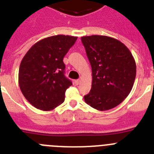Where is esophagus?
I'll list each match as a JSON object with an SVG mask.
<instances>
[{"label":"esophagus","instance_id":"34e87169","mask_svg":"<svg viewBox=\"0 0 154 154\" xmlns=\"http://www.w3.org/2000/svg\"><path fill=\"white\" fill-rule=\"evenodd\" d=\"M79 82H80V80L79 79L75 80V85H79Z\"/></svg>","mask_w":154,"mask_h":154}]
</instances>
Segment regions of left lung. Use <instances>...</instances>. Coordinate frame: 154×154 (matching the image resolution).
<instances>
[{"label": "left lung", "mask_w": 154, "mask_h": 154, "mask_svg": "<svg viewBox=\"0 0 154 154\" xmlns=\"http://www.w3.org/2000/svg\"><path fill=\"white\" fill-rule=\"evenodd\" d=\"M92 67V87L85 102L98 111L120 104L130 93L136 75V61L124 43L106 36L81 37Z\"/></svg>", "instance_id": "left-lung-1"}]
</instances>
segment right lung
<instances>
[{
    "label": "right lung",
    "instance_id": "obj_1",
    "mask_svg": "<svg viewBox=\"0 0 154 154\" xmlns=\"http://www.w3.org/2000/svg\"><path fill=\"white\" fill-rule=\"evenodd\" d=\"M77 37L57 36L44 38L26 54L18 71V84L26 99L36 108L52 111L64 101L72 85L64 76L63 58Z\"/></svg>",
    "mask_w": 154,
    "mask_h": 154
}]
</instances>
